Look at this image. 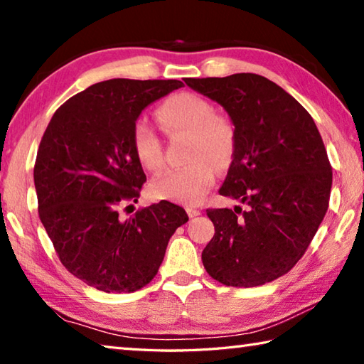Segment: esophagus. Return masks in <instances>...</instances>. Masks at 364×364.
I'll use <instances>...</instances> for the list:
<instances>
[{
  "mask_svg": "<svg viewBox=\"0 0 364 364\" xmlns=\"http://www.w3.org/2000/svg\"><path fill=\"white\" fill-rule=\"evenodd\" d=\"M186 212H188L189 218H196L200 215V210H197V208H194V207H186Z\"/></svg>",
  "mask_w": 364,
  "mask_h": 364,
  "instance_id": "1",
  "label": "esophagus"
}]
</instances>
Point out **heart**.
<instances>
[{"label": "heart", "mask_w": 364, "mask_h": 364, "mask_svg": "<svg viewBox=\"0 0 364 364\" xmlns=\"http://www.w3.org/2000/svg\"><path fill=\"white\" fill-rule=\"evenodd\" d=\"M159 122L170 138L188 136L180 170L154 178L151 194L156 199L197 205L215 184L217 170L231 165L237 147V133L228 115L215 112L213 104L196 93H176L157 109ZM132 147L141 167L152 173L164 168L162 141L144 117L133 123Z\"/></svg>", "instance_id": "b5f03b06"}]
</instances>
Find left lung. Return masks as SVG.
I'll list each match as a JSON object with an SVG mask.
<instances>
[{"label":"left lung","instance_id":"obj_1","mask_svg":"<svg viewBox=\"0 0 364 364\" xmlns=\"http://www.w3.org/2000/svg\"><path fill=\"white\" fill-rule=\"evenodd\" d=\"M225 107L237 147L220 194L241 207L207 208L215 226L202 263L225 286L267 284L294 268L328 212L332 167L301 104L257 73L186 78Z\"/></svg>","mask_w":364,"mask_h":364}]
</instances>
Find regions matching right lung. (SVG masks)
Listing matches in <instances>:
<instances>
[{"mask_svg": "<svg viewBox=\"0 0 364 364\" xmlns=\"http://www.w3.org/2000/svg\"><path fill=\"white\" fill-rule=\"evenodd\" d=\"M180 80L114 78L72 96L43 134L33 180L38 215L60 263L102 292H134L157 274L171 234L188 221L171 202L141 208L146 175L134 157L132 128L151 102L181 88Z\"/></svg>", "mask_w": 364, "mask_h": 364, "instance_id": "1", "label": "right lung"}]
</instances>
